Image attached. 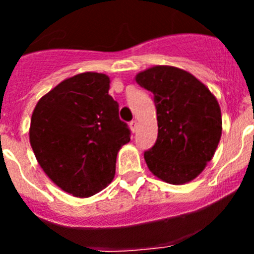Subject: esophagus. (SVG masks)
Returning a JSON list of instances; mask_svg holds the SVG:
<instances>
[{"label":"esophagus","mask_w":254,"mask_h":254,"mask_svg":"<svg viewBox=\"0 0 254 254\" xmlns=\"http://www.w3.org/2000/svg\"><path fill=\"white\" fill-rule=\"evenodd\" d=\"M129 128H131V131L136 132L137 131V121H132V122H129Z\"/></svg>","instance_id":"34e87169"}]
</instances>
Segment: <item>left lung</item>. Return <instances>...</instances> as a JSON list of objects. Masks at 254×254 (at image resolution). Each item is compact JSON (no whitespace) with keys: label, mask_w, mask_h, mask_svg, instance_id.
Returning <instances> with one entry per match:
<instances>
[{"label":"left lung","mask_w":254,"mask_h":254,"mask_svg":"<svg viewBox=\"0 0 254 254\" xmlns=\"http://www.w3.org/2000/svg\"><path fill=\"white\" fill-rule=\"evenodd\" d=\"M154 94L158 138L145 151L150 172L170 185L193 181L212 159L223 121L214 94L193 75L173 66H154L136 75Z\"/></svg>","instance_id":"obj_1"}]
</instances>
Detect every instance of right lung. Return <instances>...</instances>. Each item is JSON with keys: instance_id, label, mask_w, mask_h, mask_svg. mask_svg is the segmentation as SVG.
<instances>
[{"instance_id": "right-lung-1", "label": "right lung", "mask_w": 254, "mask_h": 254, "mask_svg": "<svg viewBox=\"0 0 254 254\" xmlns=\"http://www.w3.org/2000/svg\"><path fill=\"white\" fill-rule=\"evenodd\" d=\"M104 73L66 78L40 98L31 116L29 138L38 163L55 185L75 197L104 190L116 174L121 147L129 142L128 126Z\"/></svg>"}]
</instances>
